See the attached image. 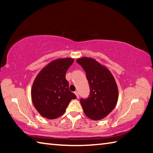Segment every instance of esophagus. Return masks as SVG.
Here are the masks:
<instances>
[{
	"instance_id": "obj_1",
	"label": "esophagus",
	"mask_w": 153,
	"mask_h": 153,
	"mask_svg": "<svg viewBox=\"0 0 153 153\" xmlns=\"http://www.w3.org/2000/svg\"><path fill=\"white\" fill-rule=\"evenodd\" d=\"M75 93V94L76 95V97H77V98H79V94H78V92H77V91H76L74 92Z\"/></svg>"
}]
</instances>
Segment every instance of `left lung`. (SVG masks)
Returning a JSON list of instances; mask_svg holds the SVG:
<instances>
[{
  "label": "left lung",
  "instance_id": "left-lung-1",
  "mask_svg": "<svg viewBox=\"0 0 153 153\" xmlns=\"http://www.w3.org/2000/svg\"><path fill=\"white\" fill-rule=\"evenodd\" d=\"M76 62L86 72L90 88L87 98H81L84 112L92 120H102L115 108L118 100V88L112 74L94 59L82 57Z\"/></svg>",
  "mask_w": 153,
  "mask_h": 153
}]
</instances>
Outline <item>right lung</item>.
<instances>
[{
    "instance_id": "add662e5",
    "label": "right lung",
    "mask_w": 153,
    "mask_h": 153,
    "mask_svg": "<svg viewBox=\"0 0 153 153\" xmlns=\"http://www.w3.org/2000/svg\"><path fill=\"white\" fill-rule=\"evenodd\" d=\"M74 59H59L53 61L40 71L33 81L32 100L42 117L53 120L65 112L66 108L76 96L69 89L65 74Z\"/></svg>"
}]
</instances>
